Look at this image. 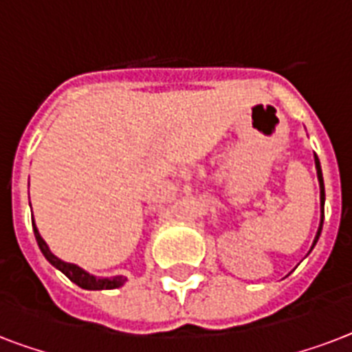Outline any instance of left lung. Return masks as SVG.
I'll return each instance as SVG.
<instances>
[{
	"mask_svg": "<svg viewBox=\"0 0 352 352\" xmlns=\"http://www.w3.org/2000/svg\"><path fill=\"white\" fill-rule=\"evenodd\" d=\"M316 170H318V181H320V199H322V221H320V228H318V234L316 237H314V243H312V248H314V245L318 243V239H320V234H322V228H323V203H325V188H323V177H322V166H320V160L316 159Z\"/></svg>",
	"mask_w": 352,
	"mask_h": 352,
	"instance_id": "8db88e82",
	"label": "left lung"
}]
</instances>
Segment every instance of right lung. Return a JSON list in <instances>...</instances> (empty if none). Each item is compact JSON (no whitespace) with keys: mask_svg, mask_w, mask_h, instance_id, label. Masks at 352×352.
<instances>
[{"mask_svg":"<svg viewBox=\"0 0 352 352\" xmlns=\"http://www.w3.org/2000/svg\"><path fill=\"white\" fill-rule=\"evenodd\" d=\"M32 228H34V235L36 241H38V246H40L41 254L45 256V259L51 263L52 267H56L58 270H62L65 276H67L73 283H76L82 289L87 290H109V289H118L122 285L126 283V278H122V276H115V278H96V276H91L89 272H85L80 267L73 265V263H65L62 259H58L51 250H49V246L43 239H41L40 232L36 228L34 219H32Z\"/></svg>","mask_w":352,"mask_h":352,"instance_id":"add662e5","label":"right lung"}]
</instances>
